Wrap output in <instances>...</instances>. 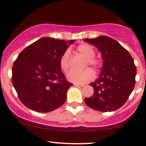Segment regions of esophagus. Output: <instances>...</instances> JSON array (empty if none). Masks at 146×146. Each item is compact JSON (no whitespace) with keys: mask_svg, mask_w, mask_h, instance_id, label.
Instances as JSON below:
<instances>
[{"mask_svg":"<svg viewBox=\"0 0 146 146\" xmlns=\"http://www.w3.org/2000/svg\"><path fill=\"white\" fill-rule=\"evenodd\" d=\"M74 86H76V87H85V85H81V84H77V83H74Z\"/></svg>","mask_w":146,"mask_h":146,"instance_id":"34e87169","label":"esophagus"}]
</instances>
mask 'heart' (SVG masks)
I'll list each match as a JSON object with an SVG mask.
<instances>
[{
    "label": "heart",
    "instance_id": "b5f03b06",
    "mask_svg": "<svg viewBox=\"0 0 146 146\" xmlns=\"http://www.w3.org/2000/svg\"><path fill=\"white\" fill-rule=\"evenodd\" d=\"M78 52L87 58L86 64H89L94 67L99 66V61L94 57L95 55V50L92 46L88 44H81L77 47ZM60 65L62 70L66 72L71 66L70 52L66 50L60 60ZM94 72L91 68H86L82 71H77L72 69L67 74V79L69 81L75 83H84L91 80L94 77Z\"/></svg>",
    "mask_w": 146,
    "mask_h": 146
}]
</instances>
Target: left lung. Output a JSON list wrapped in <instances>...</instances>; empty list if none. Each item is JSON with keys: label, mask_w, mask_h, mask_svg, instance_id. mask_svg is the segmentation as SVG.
Returning <instances> with one entry per match:
<instances>
[{"label": "left lung", "mask_w": 146, "mask_h": 146, "mask_svg": "<svg viewBox=\"0 0 146 146\" xmlns=\"http://www.w3.org/2000/svg\"><path fill=\"white\" fill-rule=\"evenodd\" d=\"M83 40L97 47L103 60L98 79L90 84L94 94L86 98L85 103L98 111H115L126 103L135 87L137 70L133 58L110 37L100 36Z\"/></svg>", "instance_id": "1"}]
</instances>
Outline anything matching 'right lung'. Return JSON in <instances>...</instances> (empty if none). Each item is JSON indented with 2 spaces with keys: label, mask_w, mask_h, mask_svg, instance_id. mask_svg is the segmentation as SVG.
<instances>
[{
  "label": "right lung",
  "mask_w": 146,
  "mask_h": 146,
  "mask_svg": "<svg viewBox=\"0 0 146 146\" xmlns=\"http://www.w3.org/2000/svg\"><path fill=\"white\" fill-rule=\"evenodd\" d=\"M74 40L44 37L25 48L13 64L11 81L25 107L48 113L64 104L72 83L66 80L60 60Z\"/></svg>",
  "instance_id": "add662e5"
}]
</instances>
